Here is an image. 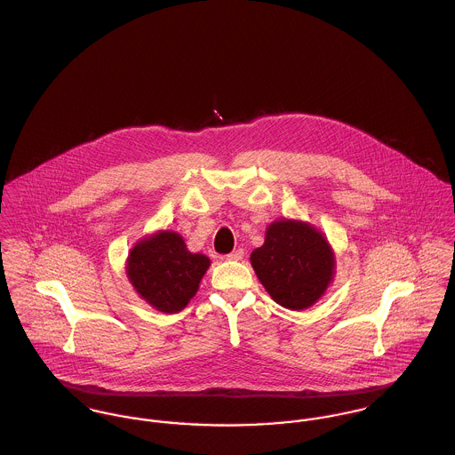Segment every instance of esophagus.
Listing matches in <instances>:
<instances>
[{"instance_id":"obj_1","label":"esophagus","mask_w":455,"mask_h":455,"mask_svg":"<svg viewBox=\"0 0 455 455\" xmlns=\"http://www.w3.org/2000/svg\"><path fill=\"white\" fill-rule=\"evenodd\" d=\"M226 258L229 260H240L243 258V251H242V249H236V251H233L231 254H228Z\"/></svg>"}]
</instances>
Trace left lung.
<instances>
[{"mask_svg":"<svg viewBox=\"0 0 455 455\" xmlns=\"http://www.w3.org/2000/svg\"><path fill=\"white\" fill-rule=\"evenodd\" d=\"M251 262L280 307L303 310L324 294L334 256L327 240L310 224L278 220L267 228L264 245L252 252Z\"/></svg>","mask_w":455,"mask_h":455,"instance_id":"obj_1","label":"left lung"}]
</instances>
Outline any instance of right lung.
<instances>
[{
	"instance_id": "right-lung-1",
	"label": "right lung",
	"mask_w": 455,
	"mask_h": 455,
	"mask_svg": "<svg viewBox=\"0 0 455 455\" xmlns=\"http://www.w3.org/2000/svg\"><path fill=\"white\" fill-rule=\"evenodd\" d=\"M210 266L203 254H191L180 235L161 231L140 242L128 258V276L136 292L164 314L180 312Z\"/></svg>"
}]
</instances>
